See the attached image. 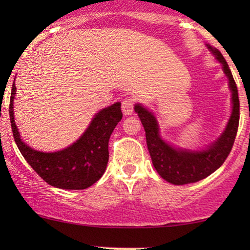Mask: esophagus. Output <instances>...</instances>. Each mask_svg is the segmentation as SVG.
I'll use <instances>...</instances> for the list:
<instances>
[{
  "label": "esophagus",
  "mask_w": 250,
  "mask_h": 250,
  "mask_svg": "<svg viewBox=\"0 0 250 250\" xmlns=\"http://www.w3.org/2000/svg\"><path fill=\"white\" fill-rule=\"evenodd\" d=\"M135 105V98L134 97H126L122 102V110L124 115H132L134 111Z\"/></svg>",
  "instance_id": "esophagus-1"
}]
</instances>
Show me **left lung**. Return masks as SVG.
<instances>
[{"mask_svg": "<svg viewBox=\"0 0 250 250\" xmlns=\"http://www.w3.org/2000/svg\"><path fill=\"white\" fill-rule=\"evenodd\" d=\"M208 49L216 56V59L223 66V70L229 78V85L232 92L231 117L229 119L223 134L216 142L213 143V146L203 151H187V150L183 151L173 148L160 138L158 123L155 116L140 104H136L134 108L145 127L146 146L153 166L164 180L176 186L198 182L220 168L228 158L229 153L231 152L237 136L239 118H240V102H239L237 84L228 62L220 51L210 46H208Z\"/></svg>", "mask_w": 250, "mask_h": 250, "instance_id": "1", "label": "left lung"}]
</instances>
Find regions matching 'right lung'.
I'll return each instance as SVG.
<instances>
[{
	"instance_id": "1",
	"label": "right lung",
	"mask_w": 250,
	"mask_h": 250,
	"mask_svg": "<svg viewBox=\"0 0 250 250\" xmlns=\"http://www.w3.org/2000/svg\"><path fill=\"white\" fill-rule=\"evenodd\" d=\"M16 85L12 84L9 114L13 139L26 162L50 186L64 190H83L104 175L109 160L108 142L123 117L121 104L102 109L74 145L58 152L36 151L20 139L13 116Z\"/></svg>"
}]
</instances>
